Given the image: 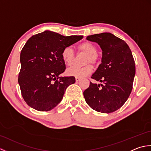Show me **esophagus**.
<instances>
[{"label":"esophagus","mask_w":151,"mask_h":151,"mask_svg":"<svg viewBox=\"0 0 151 151\" xmlns=\"http://www.w3.org/2000/svg\"><path fill=\"white\" fill-rule=\"evenodd\" d=\"M75 80H76V82H79L80 81H81V78H78V77H76Z\"/></svg>","instance_id":"esophagus-1"}]
</instances>
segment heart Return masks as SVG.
Instances as JSON below:
<instances>
[{"mask_svg":"<svg viewBox=\"0 0 151 151\" xmlns=\"http://www.w3.org/2000/svg\"><path fill=\"white\" fill-rule=\"evenodd\" d=\"M78 51L84 52L86 54L85 58L84 63L88 64L91 63V64H95L97 62L98 56L97 54V49L93 43L89 41L80 44L77 47ZM75 54L72 48L69 47H65L62 52V58L64 63L67 65H71L75 59ZM92 72V68L91 65H86L82 67L77 66H73L67 69L66 73L68 76H75V77L84 78L85 76L90 75Z\"/></svg>","mask_w":151,"mask_h":151,"instance_id":"obj_1","label":"heart"}]
</instances>
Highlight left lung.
I'll return each instance as SVG.
<instances>
[{
  "mask_svg": "<svg viewBox=\"0 0 151 151\" xmlns=\"http://www.w3.org/2000/svg\"><path fill=\"white\" fill-rule=\"evenodd\" d=\"M86 40L97 43L102 49L101 63L91 78L103 84L90 82L84 97L94 110L111 113L125 103L132 91L136 74L132 52L124 41L109 32L91 35Z\"/></svg>",
  "mask_w": 151,
  "mask_h": 151,
  "instance_id": "8db88e82",
  "label": "left lung"
}]
</instances>
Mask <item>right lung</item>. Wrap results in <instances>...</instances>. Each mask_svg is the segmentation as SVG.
Wrapping results in <instances>:
<instances>
[{"instance_id": "1", "label": "right lung", "mask_w": 151, "mask_h": 151, "mask_svg": "<svg viewBox=\"0 0 151 151\" xmlns=\"http://www.w3.org/2000/svg\"><path fill=\"white\" fill-rule=\"evenodd\" d=\"M82 36H63L49 30L32 36L22 48L18 82L27 104L41 111L51 110L62 100L74 76H60L65 71L62 58L65 47L82 40Z\"/></svg>"}]
</instances>
